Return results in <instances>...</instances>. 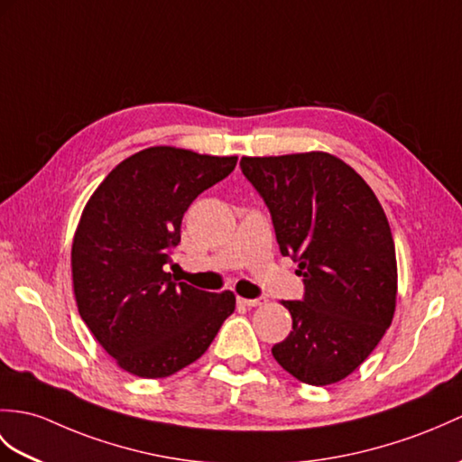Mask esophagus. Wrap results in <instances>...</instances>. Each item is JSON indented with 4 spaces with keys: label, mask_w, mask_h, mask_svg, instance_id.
Listing matches in <instances>:
<instances>
[{
    "label": "esophagus",
    "mask_w": 462,
    "mask_h": 462,
    "mask_svg": "<svg viewBox=\"0 0 462 462\" xmlns=\"http://www.w3.org/2000/svg\"><path fill=\"white\" fill-rule=\"evenodd\" d=\"M238 303H240V305H245V307H260V305L265 303V297H255V299L238 297Z\"/></svg>",
    "instance_id": "esophagus-1"
}]
</instances>
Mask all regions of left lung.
<instances>
[{"label":"left lung","mask_w":462,"mask_h":462,"mask_svg":"<svg viewBox=\"0 0 462 462\" xmlns=\"http://www.w3.org/2000/svg\"><path fill=\"white\" fill-rule=\"evenodd\" d=\"M240 167L305 285L301 301H283L293 330L272 348L273 358L309 385L340 382L393 319L398 267L383 208L366 180L330 153L242 157Z\"/></svg>","instance_id":"1"}]
</instances>
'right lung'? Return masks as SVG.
I'll list each match as a JSON object with an SVG mask.
<instances>
[{
  "mask_svg": "<svg viewBox=\"0 0 462 462\" xmlns=\"http://www.w3.org/2000/svg\"><path fill=\"white\" fill-rule=\"evenodd\" d=\"M238 157L149 147L122 161L86 205L72 242L79 313L117 366L167 378L200 358L236 307L232 291L175 283L165 263L202 190Z\"/></svg>",
  "mask_w": 462,
  "mask_h": 462,
  "instance_id": "1",
  "label": "right lung"
}]
</instances>
